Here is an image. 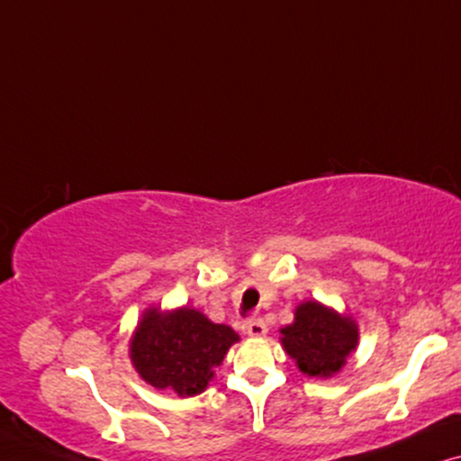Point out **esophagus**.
<instances>
[{
    "instance_id": "obj_1",
    "label": "esophagus",
    "mask_w": 461,
    "mask_h": 461,
    "mask_svg": "<svg viewBox=\"0 0 461 461\" xmlns=\"http://www.w3.org/2000/svg\"><path fill=\"white\" fill-rule=\"evenodd\" d=\"M242 330L249 337H263L267 333V327H266V322L261 321V318H249V321L242 324Z\"/></svg>"
}]
</instances>
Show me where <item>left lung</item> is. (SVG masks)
<instances>
[{
  "instance_id": "obj_1",
  "label": "left lung",
  "mask_w": 461,
  "mask_h": 461,
  "mask_svg": "<svg viewBox=\"0 0 461 461\" xmlns=\"http://www.w3.org/2000/svg\"><path fill=\"white\" fill-rule=\"evenodd\" d=\"M282 346L310 377H329L341 369L358 343L354 321L316 302L302 303L294 322L282 329Z\"/></svg>"
}]
</instances>
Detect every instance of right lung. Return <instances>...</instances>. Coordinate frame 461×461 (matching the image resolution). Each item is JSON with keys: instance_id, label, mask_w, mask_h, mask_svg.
<instances>
[{"instance_id": "right-lung-1", "label": "right lung", "mask_w": 461, "mask_h": 461, "mask_svg": "<svg viewBox=\"0 0 461 461\" xmlns=\"http://www.w3.org/2000/svg\"><path fill=\"white\" fill-rule=\"evenodd\" d=\"M236 341L234 329L211 322L198 310H147L131 343V358L153 388L195 396Z\"/></svg>"}]
</instances>
